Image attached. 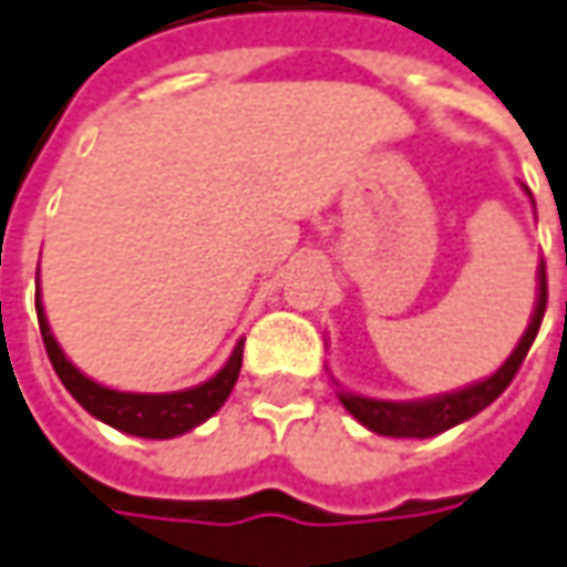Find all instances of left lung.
I'll return each instance as SVG.
<instances>
[{
    "mask_svg": "<svg viewBox=\"0 0 567 567\" xmlns=\"http://www.w3.org/2000/svg\"><path fill=\"white\" fill-rule=\"evenodd\" d=\"M536 279H539V285H536V308H533V317H529L527 332L520 336L517 349L507 355L505 364L492 378L470 383V386L454 390V393H441V396H431V400H409V403L358 396V393H349V390H342L339 383L332 381L339 386V403L349 409L364 429L383 434V437H434L441 431L454 429L460 422L480 415L482 409L492 406L505 393L507 383L514 381V374L520 371L529 346H533V339L539 332L543 313H546V262H539Z\"/></svg>",
    "mask_w": 567,
    "mask_h": 567,
    "instance_id": "left-lung-1",
    "label": "left lung"
}]
</instances>
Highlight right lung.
Segmentation results:
<instances>
[{
	"mask_svg": "<svg viewBox=\"0 0 567 567\" xmlns=\"http://www.w3.org/2000/svg\"><path fill=\"white\" fill-rule=\"evenodd\" d=\"M38 320L47 355L53 361V371L60 374L62 386L79 400V406L87 409L104 425L126 431V434H136V437H158V441H164V437H177L184 431L203 425L231 396L237 374H240V361H244V339H240L231 358L225 361V368L206 383H199V386L177 390V393H126V390H111L104 383L91 381L65 358L56 336L50 332L40 295Z\"/></svg>",
	"mask_w": 567,
	"mask_h": 567,
	"instance_id": "obj_1",
	"label": "right lung"
}]
</instances>
